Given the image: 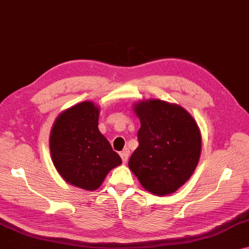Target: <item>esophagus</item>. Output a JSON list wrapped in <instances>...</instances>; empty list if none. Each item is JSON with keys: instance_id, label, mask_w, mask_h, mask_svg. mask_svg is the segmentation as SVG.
<instances>
[{"instance_id": "obj_1", "label": "esophagus", "mask_w": 249, "mask_h": 249, "mask_svg": "<svg viewBox=\"0 0 249 249\" xmlns=\"http://www.w3.org/2000/svg\"><path fill=\"white\" fill-rule=\"evenodd\" d=\"M120 157H121L122 161H124V163L128 161V158H129V150H128L127 148L124 149V150H122V151L120 152Z\"/></svg>"}]
</instances>
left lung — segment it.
I'll return each mask as SVG.
<instances>
[{
  "label": "left lung",
  "mask_w": 249,
  "mask_h": 249,
  "mask_svg": "<svg viewBox=\"0 0 249 249\" xmlns=\"http://www.w3.org/2000/svg\"><path fill=\"white\" fill-rule=\"evenodd\" d=\"M139 146L129 168L146 190L167 195L177 190L196 169L201 136L194 118L181 107L160 100L137 103Z\"/></svg>",
  "instance_id": "left-lung-1"
}]
</instances>
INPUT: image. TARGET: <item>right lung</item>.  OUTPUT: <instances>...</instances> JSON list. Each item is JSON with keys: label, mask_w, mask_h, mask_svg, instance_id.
<instances>
[{"label": "right lung", "mask_w": 249, "mask_h": 249, "mask_svg": "<svg viewBox=\"0 0 249 249\" xmlns=\"http://www.w3.org/2000/svg\"><path fill=\"white\" fill-rule=\"evenodd\" d=\"M99 109L85 101L66 110L53 124L50 136L52 161L64 180L79 188L95 190L120 156L98 128Z\"/></svg>", "instance_id": "1"}]
</instances>
